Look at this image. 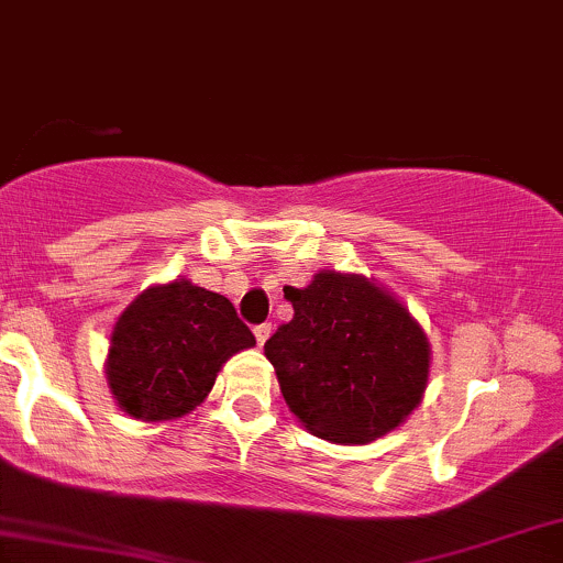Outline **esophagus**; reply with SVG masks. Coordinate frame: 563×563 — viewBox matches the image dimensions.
I'll return each instance as SVG.
<instances>
[{
    "label": "esophagus",
    "mask_w": 563,
    "mask_h": 563,
    "mask_svg": "<svg viewBox=\"0 0 563 563\" xmlns=\"http://www.w3.org/2000/svg\"><path fill=\"white\" fill-rule=\"evenodd\" d=\"M269 333H273V325L269 322H262V325L254 328V335H256V344L264 346V341L269 339Z\"/></svg>",
    "instance_id": "34e87169"
}]
</instances>
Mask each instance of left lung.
<instances>
[{
	"mask_svg": "<svg viewBox=\"0 0 563 563\" xmlns=\"http://www.w3.org/2000/svg\"><path fill=\"white\" fill-rule=\"evenodd\" d=\"M294 320L264 344L288 410L309 434L367 444L399 429L429 386L421 322L373 277L320 269L283 288Z\"/></svg>",
	"mask_w": 563,
	"mask_h": 563,
	"instance_id": "8db88e82",
	"label": "left lung"
}]
</instances>
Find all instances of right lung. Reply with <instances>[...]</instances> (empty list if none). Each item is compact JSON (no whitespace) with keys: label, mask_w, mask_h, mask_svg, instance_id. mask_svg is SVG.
<instances>
[{"label":"right lung","mask_w":563,"mask_h":563,"mask_svg":"<svg viewBox=\"0 0 563 563\" xmlns=\"http://www.w3.org/2000/svg\"><path fill=\"white\" fill-rule=\"evenodd\" d=\"M256 346L230 299L187 277L145 288L115 320L106 380L115 405L145 423L174 421L209 397L232 354Z\"/></svg>","instance_id":"1"}]
</instances>
